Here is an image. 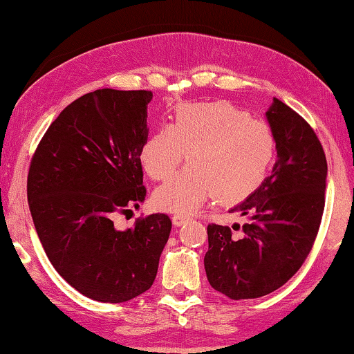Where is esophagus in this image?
Returning a JSON list of instances; mask_svg holds the SVG:
<instances>
[{"label":"esophagus","mask_w":354,"mask_h":354,"mask_svg":"<svg viewBox=\"0 0 354 354\" xmlns=\"http://www.w3.org/2000/svg\"><path fill=\"white\" fill-rule=\"evenodd\" d=\"M188 221H190V217L185 216V214H174V217H172V224L176 227H180L183 224H187Z\"/></svg>","instance_id":"obj_1"}]
</instances>
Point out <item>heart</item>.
Instances as JSON below:
<instances>
[{
    "label": "heart",
    "mask_w": 354,
    "mask_h": 354,
    "mask_svg": "<svg viewBox=\"0 0 354 354\" xmlns=\"http://www.w3.org/2000/svg\"><path fill=\"white\" fill-rule=\"evenodd\" d=\"M275 135L263 120L224 101L178 106L174 122L142 145L140 161L153 180H166L188 154L190 166L154 192L164 211L190 214L216 196L243 201L263 185L275 158Z\"/></svg>",
    "instance_id": "heart-1"
}]
</instances>
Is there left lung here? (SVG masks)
<instances>
[{
    "label": "left lung",
    "mask_w": 354,
    "mask_h": 354,
    "mask_svg": "<svg viewBox=\"0 0 354 354\" xmlns=\"http://www.w3.org/2000/svg\"><path fill=\"white\" fill-rule=\"evenodd\" d=\"M277 161L258 190L232 212L248 222L207 225L205 269L211 287L232 299L259 298L282 287L311 251L326 205L327 161L306 120L282 101L266 113Z\"/></svg>",
    "instance_id": "8db88e82"
}]
</instances>
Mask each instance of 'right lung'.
<instances>
[{"label":"right lung","mask_w":354,"mask_h":354,"mask_svg":"<svg viewBox=\"0 0 354 354\" xmlns=\"http://www.w3.org/2000/svg\"><path fill=\"white\" fill-rule=\"evenodd\" d=\"M151 100L147 90L80 96L48 127L28 169V207L48 259L96 301L147 292L172 229L167 214L140 217L127 230L113 221L147 196L140 151Z\"/></svg>","instance_id":"1"}]
</instances>
